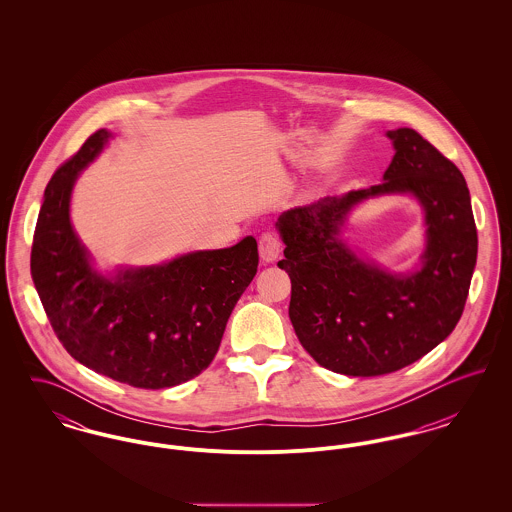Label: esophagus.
I'll return each mask as SVG.
<instances>
[{
  "instance_id": "obj_1",
  "label": "esophagus",
  "mask_w": 512,
  "mask_h": 512,
  "mask_svg": "<svg viewBox=\"0 0 512 512\" xmlns=\"http://www.w3.org/2000/svg\"><path fill=\"white\" fill-rule=\"evenodd\" d=\"M280 238L272 232H265L261 238H259V255L265 263H272L278 259L280 255Z\"/></svg>"
}]
</instances>
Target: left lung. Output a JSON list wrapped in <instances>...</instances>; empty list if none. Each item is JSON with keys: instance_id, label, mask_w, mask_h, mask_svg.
<instances>
[{"instance_id": "1", "label": "left lung", "mask_w": 512, "mask_h": 512, "mask_svg": "<svg viewBox=\"0 0 512 512\" xmlns=\"http://www.w3.org/2000/svg\"><path fill=\"white\" fill-rule=\"evenodd\" d=\"M395 155L384 182L322 197L280 215L278 267L292 280L290 320L318 365L345 376H382L445 340L463 315L478 255L470 194L459 171L413 128L390 130ZM413 193L427 215L421 268L391 275L340 240L348 211L368 196Z\"/></svg>"}]
</instances>
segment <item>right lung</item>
Instances as JSON below:
<instances>
[{
  "instance_id": "1",
  "label": "right lung",
  "mask_w": 512,
  "mask_h": 512,
  "mask_svg": "<svg viewBox=\"0 0 512 512\" xmlns=\"http://www.w3.org/2000/svg\"><path fill=\"white\" fill-rule=\"evenodd\" d=\"M111 132H94L51 176L38 215L30 274L55 336L67 353L117 382L161 390L211 365L234 305L251 284L255 238L195 251L165 265L103 276L74 234V182Z\"/></svg>"
}]
</instances>
